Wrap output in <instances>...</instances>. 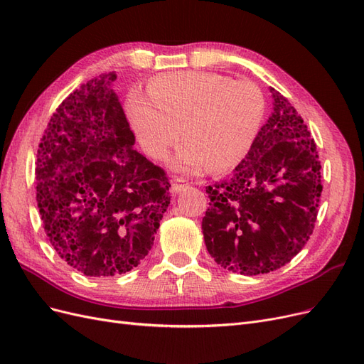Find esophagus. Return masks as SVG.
<instances>
[{
    "label": "esophagus",
    "instance_id": "34e87169",
    "mask_svg": "<svg viewBox=\"0 0 364 364\" xmlns=\"http://www.w3.org/2000/svg\"><path fill=\"white\" fill-rule=\"evenodd\" d=\"M186 186H188V182H186V179H183V178H178V176H176V178H173V182H171V190H173V194L182 191L183 188H186Z\"/></svg>",
    "mask_w": 364,
    "mask_h": 364
}]
</instances>
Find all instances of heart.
<instances>
[{
  "instance_id": "b5f03b06",
  "label": "heart",
  "mask_w": 364,
  "mask_h": 364,
  "mask_svg": "<svg viewBox=\"0 0 364 364\" xmlns=\"http://www.w3.org/2000/svg\"><path fill=\"white\" fill-rule=\"evenodd\" d=\"M149 95L132 92L127 114L151 158L164 159L182 136L188 139L176 167L197 171L232 167L250 150L264 115L257 85L213 73L165 74L153 80Z\"/></svg>"
}]
</instances>
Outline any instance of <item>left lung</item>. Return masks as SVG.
Returning a JSON list of instances; mask_svg holds the SVG:
<instances>
[{
    "label": "left lung",
    "mask_w": 364,
    "mask_h": 364,
    "mask_svg": "<svg viewBox=\"0 0 364 364\" xmlns=\"http://www.w3.org/2000/svg\"><path fill=\"white\" fill-rule=\"evenodd\" d=\"M273 111L246 158L206 186L205 245L220 266L241 274L281 269L313 234L321 202L316 142L291 103L270 87Z\"/></svg>",
    "instance_id": "1"
}]
</instances>
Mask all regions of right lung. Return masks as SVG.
<instances>
[{"instance_id": "add662e5", "label": "right lung", "mask_w": 364, "mask_h": 364, "mask_svg": "<svg viewBox=\"0 0 364 364\" xmlns=\"http://www.w3.org/2000/svg\"><path fill=\"white\" fill-rule=\"evenodd\" d=\"M115 79L100 74L65 98L38 149L43 229L58 255L86 277L136 267L170 205L167 173L132 149Z\"/></svg>"}]
</instances>
